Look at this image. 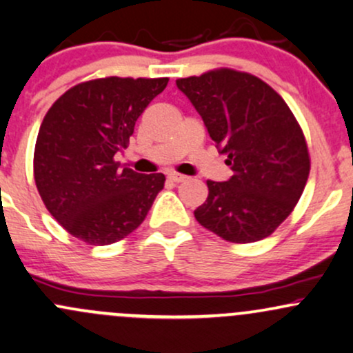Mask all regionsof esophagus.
I'll use <instances>...</instances> for the list:
<instances>
[{"instance_id": "34e87169", "label": "esophagus", "mask_w": 353, "mask_h": 353, "mask_svg": "<svg viewBox=\"0 0 353 353\" xmlns=\"http://www.w3.org/2000/svg\"><path fill=\"white\" fill-rule=\"evenodd\" d=\"M168 177H169V181L176 182V184H179V182H184L185 179H188V176H184V174H179V172H169Z\"/></svg>"}]
</instances>
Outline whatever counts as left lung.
<instances>
[{"mask_svg": "<svg viewBox=\"0 0 353 353\" xmlns=\"http://www.w3.org/2000/svg\"><path fill=\"white\" fill-rule=\"evenodd\" d=\"M234 176L208 181L197 222L224 241L249 244L274 232L301 199L310 171L302 129L281 96L247 72L216 70L177 79Z\"/></svg>", "mask_w": 353, "mask_h": 353, "instance_id": "1", "label": "left lung"}]
</instances>
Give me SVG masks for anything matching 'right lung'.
<instances>
[{"mask_svg":"<svg viewBox=\"0 0 353 353\" xmlns=\"http://www.w3.org/2000/svg\"><path fill=\"white\" fill-rule=\"evenodd\" d=\"M168 78H104L81 83L50 108L34 148V181L51 216L91 245L136 230L164 188V174L121 169L137 117Z\"/></svg>","mask_w":353,"mask_h":353,"instance_id":"right-lung-1","label":"right lung"}]
</instances>
